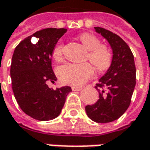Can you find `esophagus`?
I'll list each match as a JSON object with an SVG mask.
<instances>
[{
  "label": "esophagus",
  "instance_id": "obj_1",
  "mask_svg": "<svg viewBox=\"0 0 150 150\" xmlns=\"http://www.w3.org/2000/svg\"><path fill=\"white\" fill-rule=\"evenodd\" d=\"M72 91H81L82 90V88L80 87H72Z\"/></svg>",
  "mask_w": 150,
  "mask_h": 150
}]
</instances>
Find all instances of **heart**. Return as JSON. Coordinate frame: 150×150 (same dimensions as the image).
<instances>
[{"label": "heart", "instance_id": "b5f03b06", "mask_svg": "<svg viewBox=\"0 0 150 150\" xmlns=\"http://www.w3.org/2000/svg\"><path fill=\"white\" fill-rule=\"evenodd\" d=\"M78 39L86 49L88 50L87 59L93 65L98 72L107 70L112 63V55L109 48L101 45V41L92 33L81 34ZM63 45L57 44L55 47L52 56L56 61L62 59ZM93 67L88 62L86 63H69L57 68V75L60 80L66 84L72 86H81L93 75Z\"/></svg>", "mask_w": 150, "mask_h": 150}]
</instances>
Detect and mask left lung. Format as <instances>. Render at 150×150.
<instances>
[{
	"mask_svg": "<svg viewBox=\"0 0 150 150\" xmlns=\"http://www.w3.org/2000/svg\"><path fill=\"white\" fill-rule=\"evenodd\" d=\"M94 29L109 43L112 59L109 68L95 86L99 99L85 107V110L90 119L105 124L120 118L128 109L136 84V68L134 55L122 38L102 27Z\"/></svg>",
	"mask_w": 150,
	"mask_h": 150,
	"instance_id": "obj_1",
	"label": "left lung"
}]
</instances>
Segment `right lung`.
<instances>
[{
    "instance_id": "right-lung-1",
    "label": "right lung",
    "mask_w": 150,
    "mask_h": 150,
    "mask_svg": "<svg viewBox=\"0 0 150 150\" xmlns=\"http://www.w3.org/2000/svg\"><path fill=\"white\" fill-rule=\"evenodd\" d=\"M67 29L47 28L21 41L15 48L11 64V78L16 100L28 116L40 121L56 118L72 91L68 86L50 88L47 83L57 78L52 67L56 45ZM32 36L38 39L32 44Z\"/></svg>"
}]
</instances>
